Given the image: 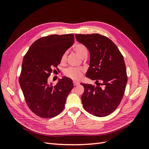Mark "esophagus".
I'll list each match as a JSON object with an SVG mask.
<instances>
[{
  "label": "esophagus",
  "instance_id": "34e87169",
  "mask_svg": "<svg viewBox=\"0 0 149 149\" xmlns=\"http://www.w3.org/2000/svg\"><path fill=\"white\" fill-rule=\"evenodd\" d=\"M78 84H79V83L76 82V81H73V85L74 86H77Z\"/></svg>",
  "mask_w": 149,
  "mask_h": 149
}]
</instances>
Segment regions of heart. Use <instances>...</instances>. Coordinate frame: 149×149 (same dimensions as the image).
Listing matches in <instances>:
<instances>
[{"label":"heart","mask_w":149,"mask_h":149,"mask_svg":"<svg viewBox=\"0 0 149 149\" xmlns=\"http://www.w3.org/2000/svg\"><path fill=\"white\" fill-rule=\"evenodd\" d=\"M74 49L81 57H83L87 54V48L82 43H77L74 46ZM67 52H65L61 57V63H63L66 60ZM83 69L81 68L70 67L65 70L64 74L66 77L70 78L74 81H78L83 77Z\"/></svg>","instance_id":"1"}]
</instances>
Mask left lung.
Segmentation results:
<instances>
[{
  "mask_svg": "<svg viewBox=\"0 0 149 149\" xmlns=\"http://www.w3.org/2000/svg\"><path fill=\"white\" fill-rule=\"evenodd\" d=\"M75 37L90 53L86 76L96 80L97 85L81 83L84 88L81 96L84 109L93 116H107L118 108L124 96L127 82L124 57L115 43L106 36L76 34ZM99 80L103 83L99 84Z\"/></svg>",
  "mask_w": 149,
  "mask_h": 149,
  "instance_id": "8db88e82",
  "label": "left lung"
}]
</instances>
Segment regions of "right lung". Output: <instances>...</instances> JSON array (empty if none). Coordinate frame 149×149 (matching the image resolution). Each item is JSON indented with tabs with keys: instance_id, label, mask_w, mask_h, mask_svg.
Wrapping results in <instances>:
<instances>
[{
	"instance_id": "right-lung-1",
	"label": "right lung",
	"mask_w": 149,
	"mask_h": 149,
	"mask_svg": "<svg viewBox=\"0 0 149 149\" xmlns=\"http://www.w3.org/2000/svg\"><path fill=\"white\" fill-rule=\"evenodd\" d=\"M73 34L52 35L32 43L22 61L19 81L26 104L42 118H52L65 108L66 97L73 88L67 77L55 86L48 84L54 69H58L61 57L74 42Z\"/></svg>"
}]
</instances>
